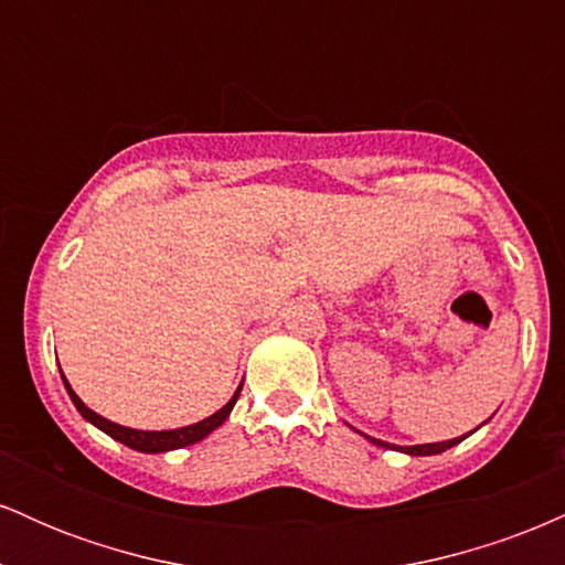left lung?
I'll list each match as a JSON object with an SVG mask.
<instances>
[{"label":"left lung","mask_w":565,"mask_h":565,"mask_svg":"<svg viewBox=\"0 0 565 565\" xmlns=\"http://www.w3.org/2000/svg\"><path fill=\"white\" fill-rule=\"evenodd\" d=\"M468 436H470V433H468ZM468 436H462V438H451V440H440V444H419V446H395V444H385V440L372 438V436H366V438L372 440V444L385 446V449H395V451L412 454V457H433V454H440V451L451 449V446H457L459 440H465Z\"/></svg>","instance_id":"left-lung-1"}]
</instances>
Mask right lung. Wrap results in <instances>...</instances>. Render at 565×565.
Returning a JSON list of instances; mask_svg holds the SVG:
<instances>
[{
	"instance_id": "obj_1",
	"label": "right lung",
	"mask_w": 565,
	"mask_h": 565,
	"mask_svg": "<svg viewBox=\"0 0 565 565\" xmlns=\"http://www.w3.org/2000/svg\"><path fill=\"white\" fill-rule=\"evenodd\" d=\"M63 385H66L71 401H74V406L79 408V414H82L84 419H87V423H93L97 430H103V433H106V436H111L114 440H119V444H125V446H129V449L142 451V454H159V451L183 449V446H191V444H196V440L206 438L212 430H217V427L223 425L225 419H228L231 408L236 406L238 393H242V385H238V391L233 393V398L228 401V404L220 408V412L212 414V417L201 419V423H196V425L178 427V430H132V427L116 425V423H111V419L100 417V414L93 412V408L84 404L79 395L71 391V385H68L66 377H63Z\"/></svg>"
}]
</instances>
